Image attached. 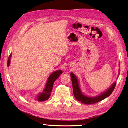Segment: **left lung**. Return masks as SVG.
I'll return each mask as SVG.
<instances>
[{"label": "left lung", "mask_w": 128, "mask_h": 128, "mask_svg": "<svg viewBox=\"0 0 128 128\" xmlns=\"http://www.w3.org/2000/svg\"><path fill=\"white\" fill-rule=\"evenodd\" d=\"M120 71V70L119 69V73ZM70 76L72 81V89H73V93L75 98L79 102H81L82 103L86 104L87 105L96 103V102H100L104 99L106 98L107 97L110 96L112 92L114 91L115 87H116V82H115L106 91L102 92L100 95H99L98 96L90 97L82 94L80 88L79 86L78 80L76 76H75V74L72 72V73H70Z\"/></svg>", "instance_id": "8db88e82"}]
</instances>
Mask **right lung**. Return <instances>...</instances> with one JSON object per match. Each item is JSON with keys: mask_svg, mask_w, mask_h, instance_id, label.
<instances>
[{"mask_svg": "<svg viewBox=\"0 0 128 128\" xmlns=\"http://www.w3.org/2000/svg\"><path fill=\"white\" fill-rule=\"evenodd\" d=\"M12 57V54L9 57L8 60V66H10V58ZM62 73V72L60 70H57L52 72V73L49 76L48 79L46 86L45 87L44 90L42 92H40L36 98V100L39 102H44L47 100L51 96V92L53 87V84L54 82L60 76Z\"/></svg>", "mask_w": 128, "mask_h": 128, "instance_id": "obj_1", "label": "right lung"}]
</instances>
